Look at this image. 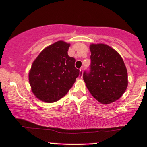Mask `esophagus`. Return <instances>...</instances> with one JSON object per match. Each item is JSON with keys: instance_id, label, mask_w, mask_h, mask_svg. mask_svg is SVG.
I'll list each match as a JSON object with an SVG mask.
<instances>
[{"instance_id": "1", "label": "esophagus", "mask_w": 147, "mask_h": 147, "mask_svg": "<svg viewBox=\"0 0 147 147\" xmlns=\"http://www.w3.org/2000/svg\"><path fill=\"white\" fill-rule=\"evenodd\" d=\"M79 76H80L81 78H82V76H83V68L79 69Z\"/></svg>"}]
</instances>
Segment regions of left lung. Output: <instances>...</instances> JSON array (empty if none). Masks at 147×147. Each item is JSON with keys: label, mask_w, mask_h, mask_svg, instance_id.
<instances>
[{"label": "left lung", "mask_w": 147, "mask_h": 147, "mask_svg": "<svg viewBox=\"0 0 147 147\" xmlns=\"http://www.w3.org/2000/svg\"><path fill=\"white\" fill-rule=\"evenodd\" d=\"M90 72L83 77L95 99L109 104L119 99L128 86V74L122 57L109 45L91 43Z\"/></svg>", "instance_id": "left-lung-1"}]
</instances>
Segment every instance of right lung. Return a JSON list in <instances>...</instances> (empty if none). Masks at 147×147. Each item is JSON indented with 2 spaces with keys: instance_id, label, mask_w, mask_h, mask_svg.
<instances>
[{
  "instance_id": "1",
  "label": "right lung",
  "mask_w": 147,
  "mask_h": 147,
  "mask_svg": "<svg viewBox=\"0 0 147 147\" xmlns=\"http://www.w3.org/2000/svg\"><path fill=\"white\" fill-rule=\"evenodd\" d=\"M70 46L63 41L55 42L43 49L32 64L28 75L31 90L42 102L59 100L68 93L79 76L75 59L68 55Z\"/></svg>"
}]
</instances>
